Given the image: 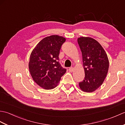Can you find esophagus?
Instances as JSON below:
<instances>
[{
	"label": "esophagus",
	"instance_id": "34e87169",
	"mask_svg": "<svg viewBox=\"0 0 125 125\" xmlns=\"http://www.w3.org/2000/svg\"><path fill=\"white\" fill-rule=\"evenodd\" d=\"M69 71L70 72L72 73L74 71V68L73 67H70L69 68Z\"/></svg>",
	"mask_w": 125,
	"mask_h": 125
}]
</instances>
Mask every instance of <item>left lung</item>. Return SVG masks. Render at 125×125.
<instances>
[{
	"label": "left lung",
	"mask_w": 125,
	"mask_h": 125,
	"mask_svg": "<svg viewBox=\"0 0 125 125\" xmlns=\"http://www.w3.org/2000/svg\"><path fill=\"white\" fill-rule=\"evenodd\" d=\"M85 71L84 79L79 83L82 90L92 92L103 83L107 75L109 61L106 53L100 43L91 38L78 39Z\"/></svg>",
	"instance_id": "left-lung-1"
}]
</instances>
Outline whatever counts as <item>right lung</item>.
I'll return each instance as SVG.
<instances>
[{"label": "right lung", "instance_id": "obj_1", "mask_svg": "<svg viewBox=\"0 0 125 125\" xmlns=\"http://www.w3.org/2000/svg\"><path fill=\"white\" fill-rule=\"evenodd\" d=\"M65 40L58 35L47 36L36 45L31 53L29 62L31 75L42 88L54 89L67 71L58 62L60 49Z\"/></svg>", "mask_w": 125, "mask_h": 125}]
</instances>
